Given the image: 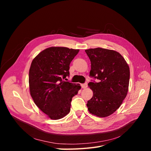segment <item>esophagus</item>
<instances>
[{
  "mask_svg": "<svg viewBox=\"0 0 151 151\" xmlns=\"http://www.w3.org/2000/svg\"><path fill=\"white\" fill-rule=\"evenodd\" d=\"M81 87H82V88L85 89V88H87V87H88V84H87V83L82 84H81Z\"/></svg>",
  "mask_w": 151,
  "mask_h": 151,
  "instance_id": "esophagus-1",
  "label": "esophagus"
}]
</instances>
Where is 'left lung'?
<instances>
[{"label":"left lung","instance_id":"left-lung-1","mask_svg":"<svg viewBox=\"0 0 151 151\" xmlns=\"http://www.w3.org/2000/svg\"><path fill=\"white\" fill-rule=\"evenodd\" d=\"M91 61L90 76L99 80L88 86L93 96L87 103L91 114L98 117L111 115L121 106L129 90L130 68L122 55L102 48L85 50Z\"/></svg>","mask_w":151,"mask_h":151}]
</instances>
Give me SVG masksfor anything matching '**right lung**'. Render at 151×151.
Instances as JSON below:
<instances>
[{"label":"right lung","instance_id":"1","mask_svg":"<svg viewBox=\"0 0 151 151\" xmlns=\"http://www.w3.org/2000/svg\"><path fill=\"white\" fill-rule=\"evenodd\" d=\"M79 52L52 47L41 52L31 62L30 94L36 106L52 120L60 119L70 112L72 99L81 88L79 84L63 80L69 76L70 63Z\"/></svg>","mask_w":151,"mask_h":151}]
</instances>
